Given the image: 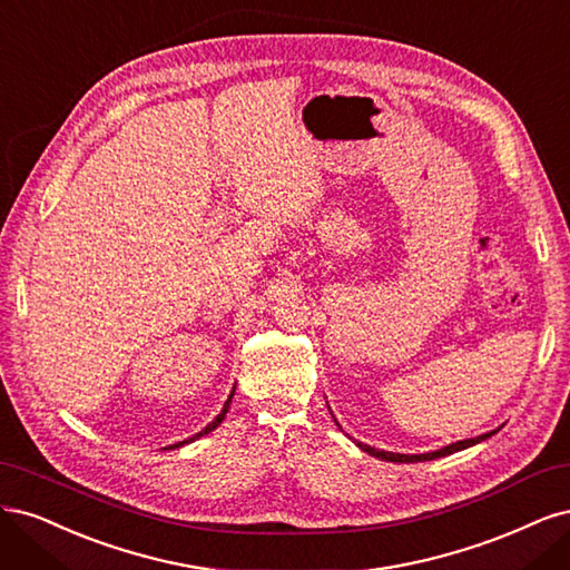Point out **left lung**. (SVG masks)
Instances as JSON below:
<instances>
[{
    "label": "left lung",
    "instance_id": "left-lung-1",
    "mask_svg": "<svg viewBox=\"0 0 570 570\" xmlns=\"http://www.w3.org/2000/svg\"><path fill=\"white\" fill-rule=\"evenodd\" d=\"M336 421V419H334ZM338 424V421H336ZM500 431V429H498ZM498 431H490V433H483L479 438H469V440H459V443H452L448 448H440L435 452H424V454H397V452H385V450H376L372 445H364V443H357L360 450H364L366 454H372L376 459H385V462H400V464H414V462H431V459H438V456H445V454H452V452H459V450H466L475 443H481V440L494 435Z\"/></svg>",
    "mask_w": 570,
    "mask_h": 570
}]
</instances>
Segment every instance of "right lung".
<instances>
[{"instance_id": "right-lung-1", "label": "right lung", "mask_w": 570, "mask_h": 570, "mask_svg": "<svg viewBox=\"0 0 570 570\" xmlns=\"http://www.w3.org/2000/svg\"><path fill=\"white\" fill-rule=\"evenodd\" d=\"M232 395H234V391L229 393V397H227V402H225V407H223V412H219L217 416H215V421H210V424L204 429V431H200V433H196V435H191V438H187V440H181V443H175V445H170V450L173 448H181V445H187V443H194V440L196 438H200V435H206V433H210L213 429H217L219 424H223V419L227 416V410H229V402H232ZM165 450H168V448H165Z\"/></svg>"}]
</instances>
